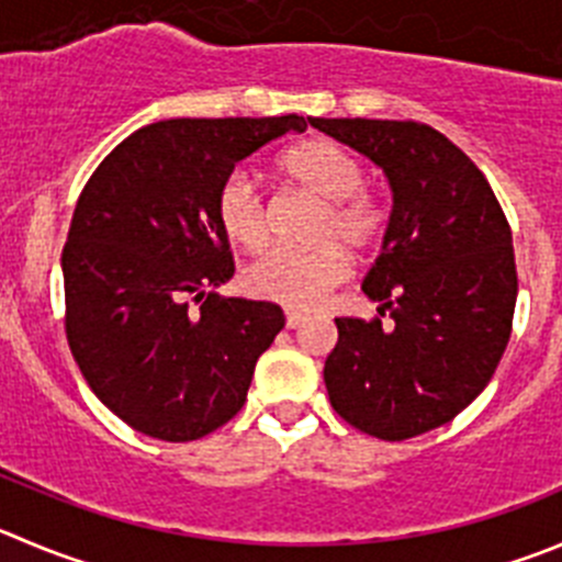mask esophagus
Returning a JSON list of instances; mask_svg holds the SVG:
<instances>
[{"label": "esophagus", "mask_w": 562, "mask_h": 562, "mask_svg": "<svg viewBox=\"0 0 562 562\" xmlns=\"http://www.w3.org/2000/svg\"><path fill=\"white\" fill-rule=\"evenodd\" d=\"M303 323H306V314L286 312V328H301Z\"/></svg>", "instance_id": "obj_1"}]
</instances>
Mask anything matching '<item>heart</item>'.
<instances>
[{
    "label": "heart",
    "mask_w": 562,
    "mask_h": 562,
    "mask_svg": "<svg viewBox=\"0 0 562 562\" xmlns=\"http://www.w3.org/2000/svg\"><path fill=\"white\" fill-rule=\"evenodd\" d=\"M281 170L319 198L325 210L319 234L325 245L314 250L276 248L245 270V290L259 301L278 303L292 312H308L350 276L347 248L367 250L381 239L386 226L383 204L364 187V165L356 154L334 140H306L290 148ZM217 221L232 243L245 250H261L270 239V210L259 184L245 170H234L217 190Z\"/></svg>",
    "instance_id": "1"
}]
</instances>
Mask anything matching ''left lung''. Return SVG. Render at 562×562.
Here are the masks:
<instances>
[{
    "label": "left lung",
    "instance_id": "8db88e82",
    "mask_svg": "<svg viewBox=\"0 0 562 562\" xmlns=\"http://www.w3.org/2000/svg\"><path fill=\"white\" fill-rule=\"evenodd\" d=\"M356 148L392 190L383 250L364 295L380 317H336L325 361L330 405L361 432L403 441L456 419L510 339L518 278L510 226L477 165L416 121L308 117Z\"/></svg>",
    "mask_w": 562,
    "mask_h": 562
}]
</instances>
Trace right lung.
<instances>
[{
    "instance_id": "right-lung-1",
    "label": "right lung",
    "mask_w": 562,
    "mask_h": 562,
    "mask_svg": "<svg viewBox=\"0 0 562 562\" xmlns=\"http://www.w3.org/2000/svg\"><path fill=\"white\" fill-rule=\"evenodd\" d=\"M306 126L301 115L170 117L117 143L85 184L63 248L68 347L137 432L195 441L245 405L284 312L217 295L234 276L217 190L234 165Z\"/></svg>"
}]
</instances>
